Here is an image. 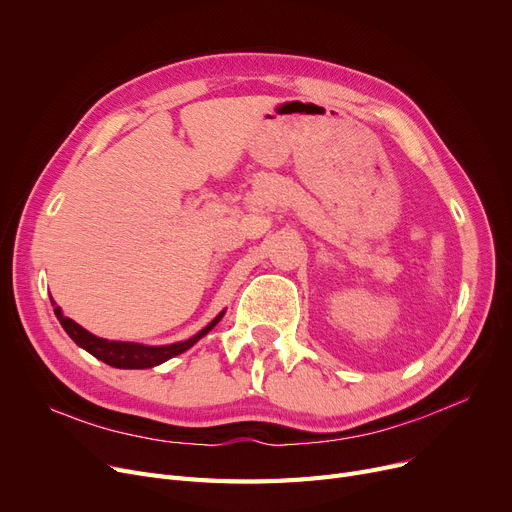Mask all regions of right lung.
Here are the masks:
<instances>
[{"mask_svg":"<svg viewBox=\"0 0 512 512\" xmlns=\"http://www.w3.org/2000/svg\"><path fill=\"white\" fill-rule=\"evenodd\" d=\"M51 305H53V313H56V317L60 319V324L66 330V334L80 348H85V351L91 353L95 359L112 365V367H118V369H149V367L166 363L168 359L188 351V348H191L195 342H199L205 334H209L215 326H218V321L226 313V311H222L220 315H215V319H211L201 332H197L188 340L164 344V346H147V344H139V342H118V340L99 338V336L91 334L89 330H85L83 326H78L74 319L66 317L53 299H51Z\"/></svg>","mask_w":512,"mask_h":512,"instance_id":"right-lung-1","label":"right lung"}]
</instances>
